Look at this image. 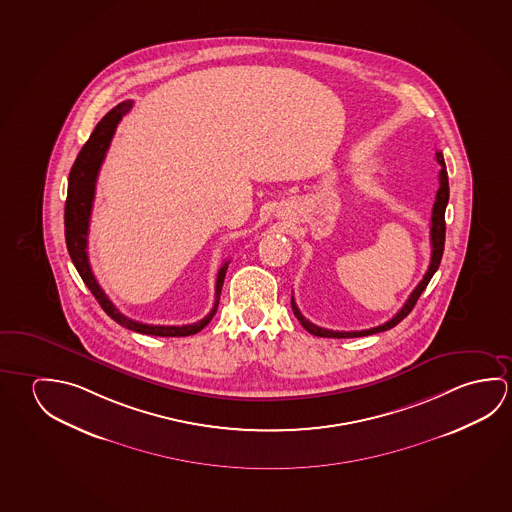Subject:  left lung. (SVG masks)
<instances>
[{
	"mask_svg": "<svg viewBox=\"0 0 512 512\" xmlns=\"http://www.w3.org/2000/svg\"><path fill=\"white\" fill-rule=\"evenodd\" d=\"M437 164L441 166L439 171V189H437L436 203H434V209H432V218H430V243H432V257H430V266H428L427 273L423 280L416 285V289L412 291L409 300L403 303L402 309L398 310L394 314L393 318L386 321L384 325H378V327L368 328V330H355V332H336V330H328V328L316 327L314 323H310L309 319L303 318L302 312L296 307L294 298H291V307H293L294 316L298 318V321L302 323V327L312 334V336L318 337H337V339H346V337H364L373 336L378 332H384L389 328L396 327L403 318L409 316V312L414 309V305L418 302L419 296L425 291L430 278L434 277L441 259H443L444 250V234H446V223H444V210L448 205V198H450V187H448V173H446V164H444L443 151H436Z\"/></svg>",
	"mask_w": 512,
	"mask_h": 512,
	"instance_id": "8db88e82",
	"label": "left lung"
}]
</instances>
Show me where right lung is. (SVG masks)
<instances>
[{"instance_id": "obj_1", "label": "right lung", "mask_w": 512, "mask_h": 512, "mask_svg": "<svg viewBox=\"0 0 512 512\" xmlns=\"http://www.w3.org/2000/svg\"><path fill=\"white\" fill-rule=\"evenodd\" d=\"M132 101H123L110 110L105 118L101 119L96 125L89 141L84 144V148L78 153L75 164L69 173L68 200H66V210H64V227H66V244H68L69 257L75 264L76 271L84 280L89 291L93 293L94 298L98 300L101 309L109 314L110 318L119 323L121 327L134 330L139 334L146 336L160 337H185L198 334L202 328L207 327L210 319L214 318L219 305V294L221 287L225 282L227 275L228 262H225L218 271V280H216V300L214 307L205 318L196 321L193 325H182V327H164V325H146L139 323L134 319L126 318L121 314L114 303L110 302L109 296L103 293L100 284L96 282L93 275V269L89 264L87 257V235H89V221H91V210H93L94 191H96V180L100 173L101 162L107 155L110 141L114 137V132L118 128L119 121L123 119L126 112L132 109Z\"/></svg>"}]
</instances>
